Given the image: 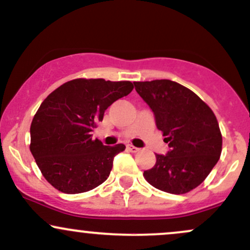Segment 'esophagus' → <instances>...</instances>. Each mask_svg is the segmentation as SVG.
<instances>
[{
	"mask_svg": "<svg viewBox=\"0 0 250 250\" xmlns=\"http://www.w3.org/2000/svg\"><path fill=\"white\" fill-rule=\"evenodd\" d=\"M127 148H128V150L129 151H131V153H137V151L140 150L139 148H136V147H134V146H127Z\"/></svg>",
	"mask_w": 250,
	"mask_h": 250,
	"instance_id": "1",
	"label": "esophagus"
}]
</instances>
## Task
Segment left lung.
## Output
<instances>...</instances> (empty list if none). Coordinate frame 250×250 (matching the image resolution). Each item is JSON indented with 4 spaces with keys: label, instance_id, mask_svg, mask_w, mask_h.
<instances>
[{
    "label": "left lung",
    "instance_id": "8db88e82",
    "mask_svg": "<svg viewBox=\"0 0 250 250\" xmlns=\"http://www.w3.org/2000/svg\"><path fill=\"white\" fill-rule=\"evenodd\" d=\"M137 94L154 111L169 151L156 154L145 170L148 183L170 194H186L200 186L222 151V135L210 107L194 91L170 80L134 82Z\"/></svg>",
    "mask_w": 250,
    "mask_h": 250
}]
</instances>
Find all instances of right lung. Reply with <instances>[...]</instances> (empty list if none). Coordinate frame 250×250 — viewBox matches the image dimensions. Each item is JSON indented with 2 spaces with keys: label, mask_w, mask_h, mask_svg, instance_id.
<instances>
[{
  "label": "right lung",
  "mask_w": 250,
  "mask_h": 250,
  "mask_svg": "<svg viewBox=\"0 0 250 250\" xmlns=\"http://www.w3.org/2000/svg\"><path fill=\"white\" fill-rule=\"evenodd\" d=\"M130 81L75 79L45 97L30 125V151L44 179L65 194L96 188L108 179L125 145L103 146L90 133L116 100L127 96Z\"/></svg>",
  "instance_id": "1"
}]
</instances>
